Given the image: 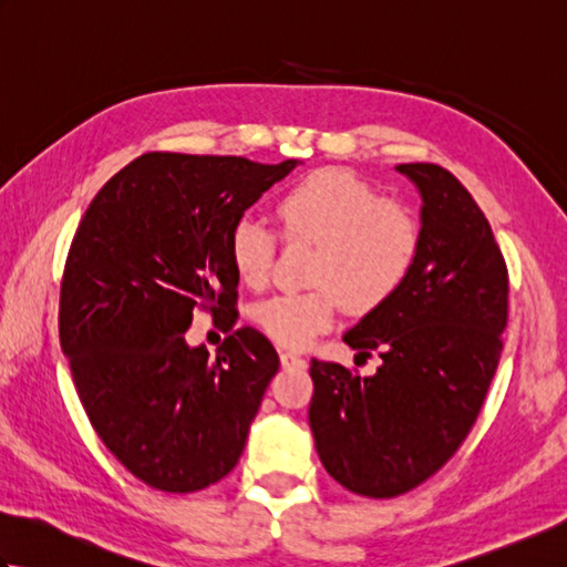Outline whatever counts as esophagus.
Listing matches in <instances>:
<instances>
[{
    "label": "esophagus",
    "instance_id": "34e87169",
    "mask_svg": "<svg viewBox=\"0 0 567 567\" xmlns=\"http://www.w3.org/2000/svg\"><path fill=\"white\" fill-rule=\"evenodd\" d=\"M280 360H282V368H305L307 365V360L292 351H282Z\"/></svg>",
    "mask_w": 567,
    "mask_h": 567
}]
</instances>
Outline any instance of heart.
<instances>
[{
  "instance_id": "obj_1",
  "label": "heart",
  "mask_w": 567,
  "mask_h": 567,
  "mask_svg": "<svg viewBox=\"0 0 567 567\" xmlns=\"http://www.w3.org/2000/svg\"><path fill=\"white\" fill-rule=\"evenodd\" d=\"M287 240L315 244L309 292L272 295L252 319L272 341L305 348L331 329L339 302L355 315L378 309L402 290L421 252V226L400 204L382 202L363 179L346 171H321L299 179L277 199ZM277 231L260 216L244 214L228 234V258L240 282H268Z\"/></svg>"
}]
</instances>
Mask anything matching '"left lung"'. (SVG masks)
I'll return each instance as SVG.
<instances>
[{
  "instance_id": "left-lung-1",
  "label": "left lung",
  "mask_w": 567,
  "mask_h": 567,
  "mask_svg": "<svg viewBox=\"0 0 567 567\" xmlns=\"http://www.w3.org/2000/svg\"><path fill=\"white\" fill-rule=\"evenodd\" d=\"M421 195V252L394 297L343 341L382 365L360 378L311 360L309 426L327 473L363 497H396L441 470L473 429L502 355L509 277L489 221L457 177L396 165Z\"/></svg>"
}]
</instances>
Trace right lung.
I'll return each mask as SVG.
<instances>
[{"instance_id": "1", "label": "right lung", "mask_w": 567, "mask_h": 567, "mask_svg": "<svg viewBox=\"0 0 567 567\" xmlns=\"http://www.w3.org/2000/svg\"><path fill=\"white\" fill-rule=\"evenodd\" d=\"M299 161L146 153L84 212L60 285V346L94 431L131 475L197 492L236 467L280 368L240 327L209 357L184 341L207 308L236 323L231 226Z\"/></svg>"}]
</instances>
